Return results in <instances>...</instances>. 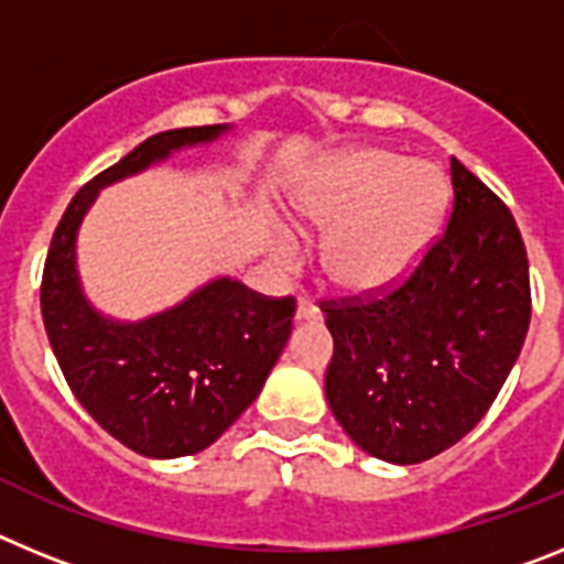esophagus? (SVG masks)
<instances>
[{
    "mask_svg": "<svg viewBox=\"0 0 564 564\" xmlns=\"http://www.w3.org/2000/svg\"><path fill=\"white\" fill-rule=\"evenodd\" d=\"M322 318V311L313 305L311 299H299L296 305V322H318Z\"/></svg>",
    "mask_w": 564,
    "mask_h": 564,
    "instance_id": "obj_1",
    "label": "esophagus"
}]
</instances>
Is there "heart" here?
I'll return each mask as SVG.
<instances>
[{"mask_svg": "<svg viewBox=\"0 0 564 564\" xmlns=\"http://www.w3.org/2000/svg\"><path fill=\"white\" fill-rule=\"evenodd\" d=\"M449 186L432 163L383 149H347L318 163L293 192L291 212L307 231H330L325 271L356 293L383 291L410 276L446 214ZM273 253L291 265L296 246L276 234Z\"/></svg>", "mask_w": 564, "mask_h": 564, "instance_id": "obj_1", "label": "heart"}]
</instances>
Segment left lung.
<instances>
[{"mask_svg": "<svg viewBox=\"0 0 564 564\" xmlns=\"http://www.w3.org/2000/svg\"><path fill=\"white\" fill-rule=\"evenodd\" d=\"M452 188L446 231L406 282L322 307L333 336V415L367 455L398 466L430 460L475 430L531 322L514 217L457 158Z\"/></svg>", "mask_w": 564, "mask_h": 564, "instance_id": "left-lung-1", "label": "left lung"}]
</instances>
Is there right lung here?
I'll use <instances>...</instances> for the list:
<instances>
[{"label":"right lung","instance_id":"obj_1","mask_svg":"<svg viewBox=\"0 0 564 564\" xmlns=\"http://www.w3.org/2000/svg\"><path fill=\"white\" fill-rule=\"evenodd\" d=\"M228 129V123L169 129L104 169L69 200L44 262V330L69 390L101 430L143 457L197 455L257 401L285 350L296 302L262 296L220 276L169 311L118 322L84 296L78 228L104 186L166 161L172 152L217 141Z\"/></svg>","mask_w":564,"mask_h":564}]
</instances>
